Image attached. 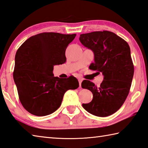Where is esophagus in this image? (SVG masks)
I'll return each instance as SVG.
<instances>
[{
  "label": "esophagus",
  "instance_id": "1",
  "mask_svg": "<svg viewBox=\"0 0 148 148\" xmlns=\"http://www.w3.org/2000/svg\"><path fill=\"white\" fill-rule=\"evenodd\" d=\"M78 82H79L80 87H81V84H82V78H78Z\"/></svg>",
  "mask_w": 148,
  "mask_h": 148
}]
</instances>
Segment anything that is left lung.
Masks as SVG:
<instances>
[{"instance_id": "obj_1", "label": "left lung", "mask_w": 148, "mask_h": 148, "mask_svg": "<svg viewBox=\"0 0 148 148\" xmlns=\"http://www.w3.org/2000/svg\"><path fill=\"white\" fill-rule=\"evenodd\" d=\"M79 40L91 49L95 62L92 70L101 72L103 80L97 87L89 80L82 82V87L91 91L92 101L83 103L84 109L98 117L110 116L124 103L130 89L134 66L127 42L114 32L103 31L80 34Z\"/></svg>"}]
</instances>
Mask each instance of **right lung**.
Wrapping results in <instances>:
<instances>
[{
	"label": "right lung",
	"mask_w": 148,
	"mask_h": 148,
	"mask_svg": "<svg viewBox=\"0 0 148 148\" xmlns=\"http://www.w3.org/2000/svg\"><path fill=\"white\" fill-rule=\"evenodd\" d=\"M76 34L43 32L31 36L15 56L13 78L21 103L33 115L45 116L61 106L64 93L79 86L74 77H54L53 66L66 61V49Z\"/></svg>",
	"instance_id": "right-lung-1"
}]
</instances>
